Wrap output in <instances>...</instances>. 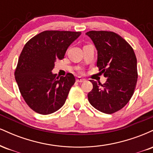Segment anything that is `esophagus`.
Listing matches in <instances>:
<instances>
[{"label": "esophagus", "mask_w": 153, "mask_h": 153, "mask_svg": "<svg viewBox=\"0 0 153 153\" xmlns=\"http://www.w3.org/2000/svg\"><path fill=\"white\" fill-rule=\"evenodd\" d=\"M76 81L78 82H85V80L84 78H81V77H77Z\"/></svg>", "instance_id": "obj_1"}]
</instances>
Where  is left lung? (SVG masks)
I'll use <instances>...</instances> for the list:
<instances>
[{"mask_svg": "<svg viewBox=\"0 0 153 153\" xmlns=\"http://www.w3.org/2000/svg\"><path fill=\"white\" fill-rule=\"evenodd\" d=\"M97 50V67L107 78L103 85L91 80L88 101L100 111L113 114L122 109L132 96L137 81V58L132 47L122 36L106 31L85 34Z\"/></svg>", "mask_w": 153, "mask_h": 153, "instance_id": "left-lung-1", "label": "left lung"}]
</instances>
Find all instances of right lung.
<instances>
[{"instance_id": "right-lung-1", "label": "right lung", "mask_w": 153, "mask_h": 153, "mask_svg": "<svg viewBox=\"0 0 153 153\" xmlns=\"http://www.w3.org/2000/svg\"><path fill=\"white\" fill-rule=\"evenodd\" d=\"M80 31H45L24 45L15 78L24 101L33 111L47 115L57 111L68 97L75 78L72 73L57 77L52 71L57 59L64 58Z\"/></svg>"}]
</instances>
